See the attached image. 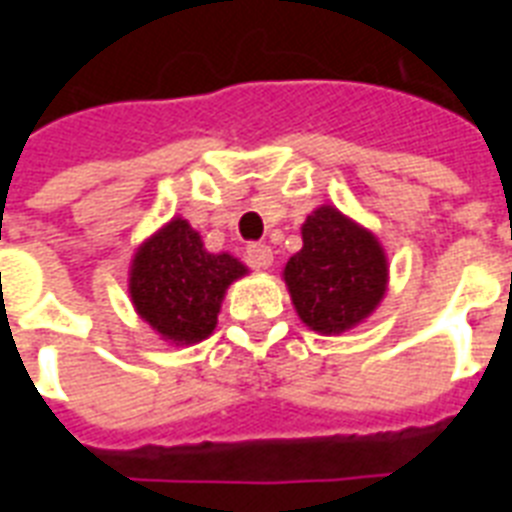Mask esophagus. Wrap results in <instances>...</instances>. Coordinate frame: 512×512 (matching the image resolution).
I'll return each mask as SVG.
<instances>
[{
	"mask_svg": "<svg viewBox=\"0 0 512 512\" xmlns=\"http://www.w3.org/2000/svg\"><path fill=\"white\" fill-rule=\"evenodd\" d=\"M247 260H249V265H252V268H257V271H268V268L273 265L271 247H265V244H249Z\"/></svg>",
	"mask_w": 512,
	"mask_h": 512,
	"instance_id": "34e87169",
	"label": "esophagus"
}]
</instances>
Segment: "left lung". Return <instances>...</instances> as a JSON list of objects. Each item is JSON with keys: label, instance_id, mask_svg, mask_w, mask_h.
<instances>
[{"label": "left lung", "instance_id": "1", "mask_svg": "<svg viewBox=\"0 0 512 512\" xmlns=\"http://www.w3.org/2000/svg\"><path fill=\"white\" fill-rule=\"evenodd\" d=\"M300 233L303 249L281 271L300 321L327 337L364 324L388 292L380 239L332 204L313 209Z\"/></svg>", "mask_w": 512, "mask_h": 512}]
</instances>
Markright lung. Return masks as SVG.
<instances>
[{"instance_id": "right-lung-1", "label": "right lung", "mask_w": 512, "mask_h": 512, "mask_svg": "<svg viewBox=\"0 0 512 512\" xmlns=\"http://www.w3.org/2000/svg\"><path fill=\"white\" fill-rule=\"evenodd\" d=\"M249 268L228 252H207L185 217H172L132 255L130 300L135 313L172 345H196L217 327L233 281Z\"/></svg>"}]
</instances>
